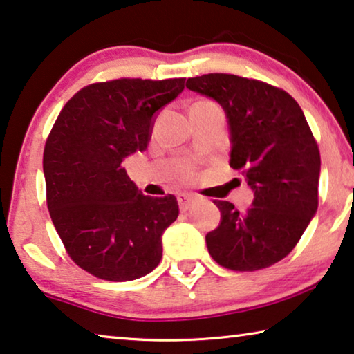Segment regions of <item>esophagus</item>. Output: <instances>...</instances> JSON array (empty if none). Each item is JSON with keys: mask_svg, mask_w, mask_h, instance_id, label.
Segmentation results:
<instances>
[{"mask_svg": "<svg viewBox=\"0 0 354 354\" xmlns=\"http://www.w3.org/2000/svg\"><path fill=\"white\" fill-rule=\"evenodd\" d=\"M177 201H178V207H180V211L185 212L193 206L194 199H193V196H189V194H187V193H180V194H177Z\"/></svg>", "mask_w": 354, "mask_h": 354, "instance_id": "obj_1", "label": "esophagus"}]
</instances>
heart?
Returning <instances> with one entry per match:
<instances>
[{"label":"heart","mask_w":354,"mask_h":354,"mask_svg":"<svg viewBox=\"0 0 354 354\" xmlns=\"http://www.w3.org/2000/svg\"><path fill=\"white\" fill-rule=\"evenodd\" d=\"M192 174H193V169L189 167V166H187V167H183V169H182L180 176H182L183 178H189V177H192Z\"/></svg>","instance_id":"obj_1"}]
</instances>
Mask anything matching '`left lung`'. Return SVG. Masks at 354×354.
I'll use <instances>...</instances> for the list:
<instances>
[{
  "label": "left lung",
  "instance_id": "left-lung-1",
  "mask_svg": "<svg viewBox=\"0 0 354 354\" xmlns=\"http://www.w3.org/2000/svg\"><path fill=\"white\" fill-rule=\"evenodd\" d=\"M185 86L223 106L230 166L254 189L244 212L215 199L222 222L206 234L209 254L233 271L268 268L290 254L316 214L321 156L313 132L294 97L263 81L209 73Z\"/></svg>",
  "mask_w": 354,
  "mask_h": 354
}]
</instances>
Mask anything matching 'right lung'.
<instances>
[{
  "mask_svg": "<svg viewBox=\"0 0 354 354\" xmlns=\"http://www.w3.org/2000/svg\"><path fill=\"white\" fill-rule=\"evenodd\" d=\"M185 78H120L80 89L55 120L43 153L46 203L70 259L105 281H132L162 257L161 236L178 217L174 194H142L122 160L143 151L153 115Z\"/></svg>",
  "mask_w": 354,
  "mask_h": 354,
  "instance_id": "1",
  "label": "right lung"
}]
</instances>
